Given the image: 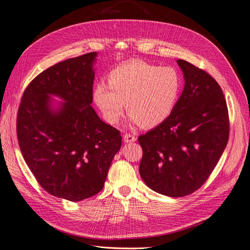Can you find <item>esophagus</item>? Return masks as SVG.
<instances>
[{
  "mask_svg": "<svg viewBox=\"0 0 250 250\" xmlns=\"http://www.w3.org/2000/svg\"><path fill=\"white\" fill-rule=\"evenodd\" d=\"M124 141L125 143H132L136 141V137L132 134H125L124 135Z\"/></svg>",
  "mask_w": 250,
  "mask_h": 250,
  "instance_id": "1",
  "label": "esophagus"
}]
</instances>
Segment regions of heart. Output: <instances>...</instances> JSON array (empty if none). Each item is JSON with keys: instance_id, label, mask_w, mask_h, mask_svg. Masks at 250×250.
I'll use <instances>...</instances> for the list:
<instances>
[{"instance_id": "heart-1", "label": "heart", "mask_w": 250, "mask_h": 250, "mask_svg": "<svg viewBox=\"0 0 250 250\" xmlns=\"http://www.w3.org/2000/svg\"><path fill=\"white\" fill-rule=\"evenodd\" d=\"M181 90L182 78L175 68L130 60L111 69L108 85L96 84L92 96L108 124H118L126 104L134 123L154 127L170 116Z\"/></svg>"}]
</instances>
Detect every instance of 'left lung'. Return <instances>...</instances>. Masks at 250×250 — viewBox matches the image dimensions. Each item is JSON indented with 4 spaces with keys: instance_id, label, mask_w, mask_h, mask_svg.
I'll return each instance as SVG.
<instances>
[{
    "instance_id": "1",
    "label": "left lung",
    "mask_w": 250,
    "mask_h": 250,
    "mask_svg": "<svg viewBox=\"0 0 250 250\" xmlns=\"http://www.w3.org/2000/svg\"><path fill=\"white\" fill-rule=\"evenodd\" d=\"M185 86L165 122L139 136V172L160 194L183 197L199 189L227 146L229 120L219 84L205 70L179 59Z\"/></svg>"
}]
</instances>
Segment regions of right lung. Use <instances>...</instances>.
Returning a JSON list of instances; mask_svg holds the SVG:
<instances>
[{
    "mask_svg": "<svg viewBox=\"0 0 250 250\" xmlns=\"http://www.w3.org/2000/svg\"><path fill=\"white\" fill-rule=\"evenodd\" d=\"M92 52L59 62L26 88L18 112L21 151L46 192L80 201L103 189L122 136L92 108ZM51 95L64 102L52 106Z\"/></svg>",
    "mask_w": 250,
    "mask_h": 250,
    "instance_id": "1",
    "label": "right lung"
}]
</instances>
